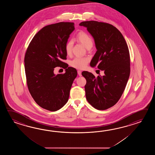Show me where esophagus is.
I'll use <instances>...</instances> for the list:
<instances>
[{
    "mask_svg": "<svg viewBox=\"0 0 155 155\" xmlns=\"http://www.w3.org/2000/svg\"><path fill=\"white\" fill-rule=\"evenodd\" d=\"M81 71H80V70H78V75H79V76H82V75H81Z\"/></svg>",
    "mask_w": 155,
    "mask_h": 155,
    "instance_id": "1",
    "label": "esophagus"
}]
</instances>
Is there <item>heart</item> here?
<instances>
[{"label": "heart", "mask_w": 155, "mask_h": 155, "mask_svg": "<svg viewBox=\"0 0 155 155\" xmlns=\"http://www.w3.org/2000/svg\"><path fill=\"white\" fill-rule=\"evenodd\" d=\"M77 39L86 48H91L93 44V40L91 37L87 33L84 31L79 32L77 35ZM73 41L69 40L65 44V49L67 55H70L72 51ZM89 62V59L86 58L76 57L70 61L71 66L77 69H83L85 68Z\"/></svg>", "instance_id": "obj_1"}]
</instances>
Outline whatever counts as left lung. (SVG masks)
Here are the masks:
<instances>
[{
    "label": "left lung",
    "mask_w": 155,
    "mask_h": 155,
    "mask_svg": "<svg viewBox=\"0 0 155 155\" xmlns=\"http://www.w3.org/2000/svg\"><path fill=\"white\" fill-rule=\"evenodd\" d=\"M94 39L97 51L90 66L104 71V76L95 78L83 71L86 80V97L91 105L104 110L115 105L125 90L130 73L129 48L122 34L110 24L97 21H82Z\"/></svg>",
    "instance_id": "8db88e82"
}]
</instances>
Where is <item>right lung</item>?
Masks as SVG:
<instances>
[{
	"label": "right lung",
	"mask_w": 155,
	"mask_h": 155,
	"mask_svg": "<svg viewBox=\"0 0 155 155\" xmlns=\"http://www.w3.org/2000/svg\"><path fill=\"white\" fill-rule=\"evenodd\" d=\"M74 23L60 22L44 26L30 43L24 58L26 83L36 104L43 109L56 111L68 102L70 91L77 76L75 69L68 67L65 46ZM60 66L66 73L55 75Z\"/></svg>",
	"instance_id": "add662e5"
}]
</instances>
